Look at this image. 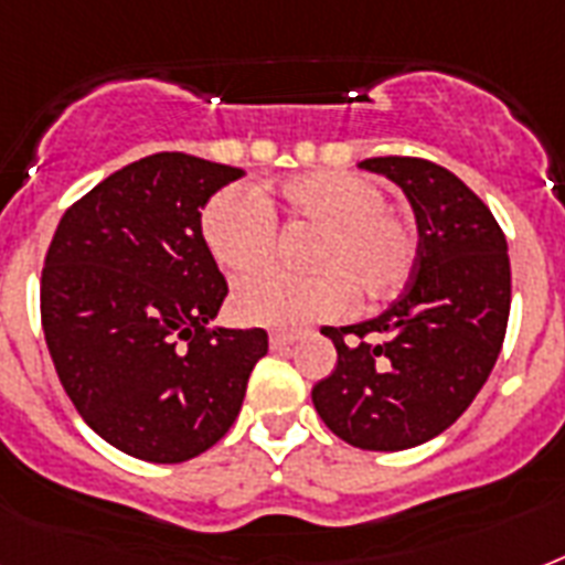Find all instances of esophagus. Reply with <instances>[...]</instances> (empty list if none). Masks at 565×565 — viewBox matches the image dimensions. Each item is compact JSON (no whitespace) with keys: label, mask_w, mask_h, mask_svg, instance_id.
I'll return each mask as SVG.
<instances>
[{"label":"esophagus","mask_w":565,"mask_h":565,"mask_svg":"<svg viewBox=\"0 0 565 565\" xmlns=\"http://www.w3.org/2000/svg\"><path fill=\"white\" fill-rule=\"evenodd\" d=\"M296 340H299V337H296V334H281V331H278V334L269 337V345H273L275 352H284V349H290V345L296 343Z\"/></svg>","instance_id":"esophagus-1"}]
</instances>
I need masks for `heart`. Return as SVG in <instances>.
<instances>
[{"mask_svg":"<svg viewBox=\"0 0 565 565\" xmlns=\"http://www.w3.org/2000/svg\"><path fill=\"white\" fill-rule=\"evenodd\" d=\"M384 188L370 175L317 170L290 175L266 204H278L287 220L313 225L305 266L313 273H264L237 284L231 310L243 326L299 331L358 301L393 296L416 264V231L384 204ZM255 193L225 188L202 207V243L220 269L255 273L269 260L273 216Z\"/></svg>","mask_w":565,"mask_h":565,"instance_id":"b5f03b06","label":"heart"}]
</instances>
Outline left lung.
Listing matches in <instances>:
<instances>
[{
  "instance_id": "left-lung-1",
  "label": "left lung",
  "mask_w": 565,
  "mask_h": 565,
  "mask_svg": "<svg viewBox=\"0 0 565 565\" xmlns=\"http://www.w3.org/2000/svg\"><path fill=\"white\" fill-rule=\"evenodd\" d=\"M358 167L402 188L419 248L411 281L381 317L322 328L337 366L310 395L349 446L404 451L455 425L499 361L510 317L508 239L490 207L439 163L370 158ZM366 333L382 343L366 344Z\"/></svg>"
}]
</instances>
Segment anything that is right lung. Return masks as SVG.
Listing matches in <instances>:
<instances>
[{
    "label": "right lung",
    "mask_w": 565,
    "mask_h": 565,
    "mask_svg": "<svg viewBox=\"0 0 565 565\" xmlns=\"http://www.w3.org/2000/svg\"><path fill=\"white\" fill-rule=\"evenodd\" d=\"M243 170L158 152L64 213L46 252L40 317L82 419L119 451L184 463L237 419L264 328L211 326L228 296L202 243V207Z\"/></svg>",
    "instance_id": "1"
}]
</instances>
